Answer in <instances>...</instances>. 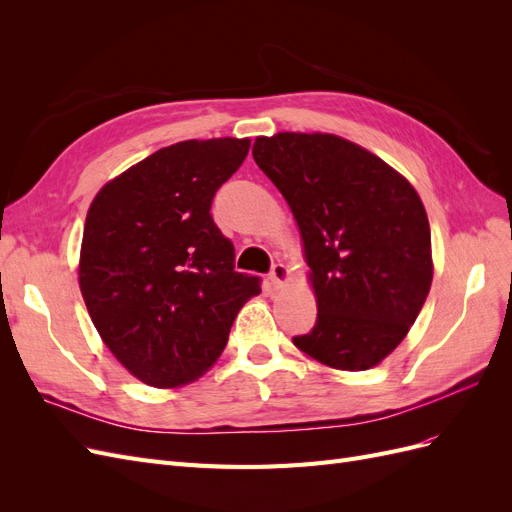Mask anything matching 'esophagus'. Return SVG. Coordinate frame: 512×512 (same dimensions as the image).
<instances>
[{"label":"esophagus","instance_id":"esophagus-1","mask_svg":"<svg viewBox=\"0 0 512 512\" xmlns=\"http://www.w3.org/2000/svg\"><path fill=\"white\" fill-rule=\"evenodd\" d=\"M288 280V269L286 265H282V262H275V265L271 267L269 271V282L273 288H280L284 282Z\"/></svg>","mask_w":512,"mask_h":512}]
</instances>
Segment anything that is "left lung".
I'll use <instances>...</instances> for the list:
<instances>
[{
    "mask_svg": "<svg viewBox=\"0 0 512 512\" xmlns=\"http://www.w3.org/2000/svg\"><path fill=\"white\" fill-rule=\"evenodd\" d=\"M252 156L290 205L312 269L318 316L294 346L333 369L378 365L431 288L421 198L374 153L333 134L260 136Z\"/></svg>",
    "mask_w": 512,
    "mask_h": 512,
    "instance_id": "obj_1",
    "label": "left lung"
}]
</instances>
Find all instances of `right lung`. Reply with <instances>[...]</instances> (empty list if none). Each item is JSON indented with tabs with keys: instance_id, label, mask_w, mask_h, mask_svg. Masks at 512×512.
Returning <instances> with one entry per match:
<instances>
[{
	"instance_id": "add662e5",
	"label": "right lung",
	"mask_w": 512,
	"mask_h": 512,
	"mask_svg": "<svg viewBox=\"0 0 512 512\" xmlns=\"http://www.w3.org/2000/svg\"><path fill=\"white\" fill-rule=\"evenodd\" d=\"M247 151V138L164 147L106 183L87 211V312L117 361L149 386L203 376L260 292V277L235 271V245L211 218L215 192Z\"/></svg>"
}]
</instances>
